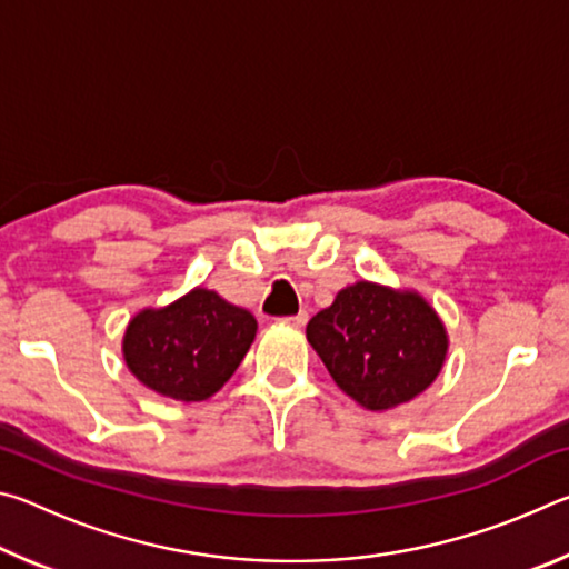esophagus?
<instances>
[{"instance_id":"esophagus-1","label":"esophagus","mask_w":569,"mask_h":569,"mask_svg":"<svg viewBox=\"0 0 569 569\" xmlns=\"http://www.w3.org/2000/svg\"><path fill=\"white\" fill-rule=\"evenodd\" d=\"M283 321L291 323L293 329H301V326H306V321H308V313L301 311V313H296V316H288V319H283Z\"/></svg>"}]
</instances>
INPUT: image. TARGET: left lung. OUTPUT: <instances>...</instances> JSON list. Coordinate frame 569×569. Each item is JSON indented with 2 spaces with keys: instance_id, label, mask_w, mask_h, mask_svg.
I'll return each instance as SVG.
<instances>
[{
  "instance_id": "1",
  "label": "left lung",
  "mask_w": 569,
  "mask_h": 569,
  "mask_svg": "<svg viewBox=\"0 0 569 569\" xmlns=\"http://www.w3.org/2000/svg\"><path fill=\"white\" fill-rule=\"evenodd\" d=\"M306 339L346 397L369 411L417 399L447 361L449 333L411 288L356 281L313 316Z\"/></svg>"
}]
</instances>
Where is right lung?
Wrapping results in <instances>:
<instances>
[{"instance_id":"right-lung-1","label":"right lung","mask_w":569,"mask_h":569,"mask_svg":"<svg viewBox=\"0 0 569 569\" xmlns=\"http://www.w3.org/2000/svg\"><path fill=\"white\" fill-rule=\"evenodd\" d=\"M256 331L253 313L198 286L168 306L134 313L122 336V359L160 397L206 401L233 377Z\"/></svg>"}]
</instances>
